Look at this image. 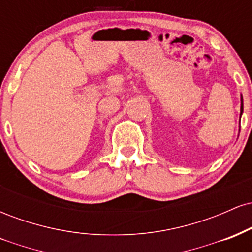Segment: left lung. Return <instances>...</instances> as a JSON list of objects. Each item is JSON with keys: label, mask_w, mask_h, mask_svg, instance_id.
Masks as SVG:
<instances>
[{"label": "left lung", "mask_w": 252, "mask_h": 252, "mask_svg": "<svg viewBox=\"0 0 252 252\" xmlns=\"http://www.w3.org/2000/svg\"><path fill=\"white\" fill-rule=\"evenodd\" d=\"M243 114V97H242V104H241V116Z\"/></svg>", "instance_id": "obj_1"}]
</instances>
